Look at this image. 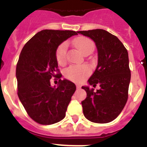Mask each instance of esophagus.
I'll use <instances>...</instances> for the list:
<instances>
[{"label": "esophagus", "instance_id": "obj_1", "mask_svg": "<svg viewBox=\"0 0 147 147\" xmlns=\"http://www.w3.org/2000/svg\"><path fill=\"white\" fill-rule=\"evenodd\" d=\"M76 87H77V88H78V89H79V88H80V85H78V84H77L76 85Z\"/></svg>", "mask_w": 147, "mask_h": 147}]
</instances>
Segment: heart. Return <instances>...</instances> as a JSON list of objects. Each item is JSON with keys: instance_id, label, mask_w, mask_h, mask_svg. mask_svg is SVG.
I'll return each instance as SVG.
<instances>
[{"instance_id": "1", "label": "heart", "mask_w": 147, "mask_h": 147, "mask_svg": "<svg viewBox=\"0 0 147 147\" xmlns=\"http://www.w3.org/2000/svg\"><path fill=\"white\" fill-rule=\"evenodd\" d=\"M74 45L78 50L84 54L87 51H92L94 47V42L87 37H78L74 40ZM67 44L64 42L58 47L56 50V59L59 64H63L66 61ZM91 73V68L86 64L80 66H71L64 72L67 78L75 82H81Z\"/></svg>"}]
</instances>
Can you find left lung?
Listing matches in <instances>:
<instances>
[{"instance_id":"8db88e82","label":"left lung","mask_w":147,"mask_h":147,"mask_svg":"<svg viewBox=\"0 0 147 147\" xmlns=\"http://www.w3.org/2000/svg\"><path fill=\"white\" fill-rule=\"evenodd\" d=\"M94 42L97 50V66L88 79L90 86H100L94 92L82 86L86 98L81 102L84 116L95 123H108L120 114L128 97L130 82L128 53L121 41L103 29L77 31Z\"/></svg>"}]
</instances>
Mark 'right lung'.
Masks as SVG:
<instances>
[{"label":"right lung","instance_id":"obj_1","mask_svg":"<svg viewBox=\"0 0 147 147\" xmlns=\"http://www.w3.org/2000/svg\"><path fill=\"white\" fill-rule=\"evenodd\" d=\"M78 35L74 31L42 30L24 45L20 55L16 78L18 94L29 116L41 125H52L65 117L75 83L61 80L58 70L56 50L62 42ZM53 76L59 78L57 87H51Z\"/></svg>","mask_w":147,"mask_h":147}]
</instances>
